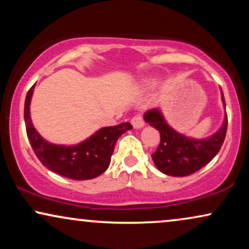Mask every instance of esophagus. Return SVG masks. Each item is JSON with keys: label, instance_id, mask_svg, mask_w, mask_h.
<instances>
[{"label": "esophagus", "instance_id": "esophagus-1", "mask_svg": "<svg viewBox=\"0 0 249 249\" xmlns=\"http://www.w3.org/2000/svg\"><path fill=\"white\" fill-rule=\"evenodd\" d=\"M131 124L133 125L134 128H141L144 126V119H142V116L141 113H137L136 116L132 117V119H131Z\"/></svg>", "mask_w": 249, "mask_h": 249}]
</instances>
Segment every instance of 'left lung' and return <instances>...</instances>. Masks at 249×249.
Returning <instances> with one entry per match:
<instances>
[{
    "instance_id": "8db88e82",
    "label": "left lung",
    "mask_w": 249,
    "mask_h": 249,
    "mask_svg": "<svg viewBox=\"0 0 249 249\" xmlns=\"http://www.w3.org/2000/svg\"><path fill=\"white\" fill-rule=\"evenodd\" d=\"M221 99L226 107L222 92ZM144 118L160 133V144L152 159L158 170L167 176L186 177L207 165L220 151L227 132V113L218 132L205 139L188 138L174 131L158 108L147 111Z\"/></svg>"
}]
</instances>
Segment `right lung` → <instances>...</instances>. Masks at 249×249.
<instances>
[{"label":"right lung","instance_id":"1","mask_svg":"<svg viewBox=\"0 0 249 249\" xmlns=\"http://www.w3.org/2000/svg\"><path fill=\"white\" fill-rule=\"evenodd\" d=\"M30 88L25 97L24 122L27 136L38 160L48 170L72 180H88L101 176L110 164L119 137L132 128L130 123L103 127L81 144L73 146L53 145L39 136L30 118V101L34 92Z\"/></svg>","mask_w":249,"mask_h":249}]
</instances>
